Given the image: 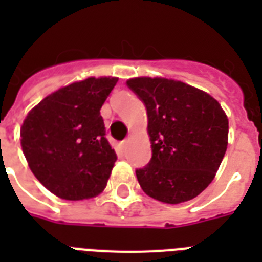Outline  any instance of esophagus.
I'll list each match as a JSON object with an SVG mask.
<instances>
[{
	"instance_id": "34e87169",
	"label": "esophagus",
	"mask_w": 262,
	"mask_h": 262,
	"mask_svg": "<svg viewBox=\"0 0 262 262\" xmlns=\"http://www.w3.org/2000/svg\"><path fill=\"white\" fill-rule=\"evenodd\" d=\"M126 144H127V139H125L122 143H121V145H122V148H125V147H126Z\"/></svg>"
}]
</instances>
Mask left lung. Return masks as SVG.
Returning <instances> with one entry per match:
<instances>
[{
  "label": "left lung",
  "mask_w": 262,
  "mask_h": 262,
  "mask_svg": "<svg viewBox=\"0 0 262 262\" xmlns=\"http://www.w3.org/2000/svg\"><path fill=\"white\" fill-rule=\"evenodd\" d=\"M145 104L152 158L136 175L149 197L166 204L194 199L215 178L228 144V119L209 94L182 81H126Z\"/></svg>",
  "instance_id": "8db88e82"
}]
</instances>
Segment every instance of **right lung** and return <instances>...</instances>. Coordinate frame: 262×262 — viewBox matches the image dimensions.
Returning a JSON list of instances; mask_svg holds the SVG:
<instances>
[{"mask_svg":"<svg viewBox=\"0 0 262 262\" xmlns=\"http://www.w3.org/2000/svg\"><path fill=\"white\" fill-rule=\"evenodd\" d=\"M117 77H88L55 91L23 122L21 148L31 171L59 199H92L106 187L117 155L100 108Z\"/></svg>","mask_w":262,"mask_h":262,"instance_id":"add662e5","label":"right lung"}]
</instances>
